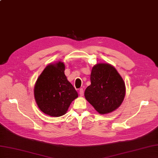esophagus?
Instances as JSON below:
<instances>
[{
	"label": "esophagus",
	"mask_w": 158,
	"mask_h": 158,
	"mask_svg": "<svg viewBox=\"0 0 158 158\" xmlns=\"http://www.w3.org/2000/svg\"><path fill=\"white\" fill-rule=\"evenodd\" d=\"M79 93H80V95L81 96V97H82V96L84 95V90H83V88H80V90H79Z\"/></svg>",
	"instance_id": "1"
}]
</instances>
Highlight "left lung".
<instances>
[{"instance_id":"8db88e82","label":"left lung","mask_w":158,"mask_h":158,"mask_svg":"<svg viewBox=\"0 0 158 158\" xmlns=\"http://www.w3.org/2000/svg\"><path fill=\"white\" fill-rule=\"evenodd\" d=\"M90 82L84 96L100 114L113 112L121 105L125 96V84L113 66L96 64L92 69Z\"/></svg>"}]
</instances>
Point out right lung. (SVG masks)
Segmentation results:
<instances>
[{
	"label": "right lung",
	"instance_id": "right-lung-1",
	"mask_svg": "<svg viewBox=\"0 0 158 158\" xmlns=\"http://www.w3.org/2000/svg\"><path fill=\"white\" fill-rule=\"evenodd\" d=\"M63 62L51 64L37 78L34 97L40 109L51 117L62 116L71 102L78 97V92L67 80Z\"/></svg>",
	"mask_w": 158,
	"mask_h": 158
}]
</instances>
